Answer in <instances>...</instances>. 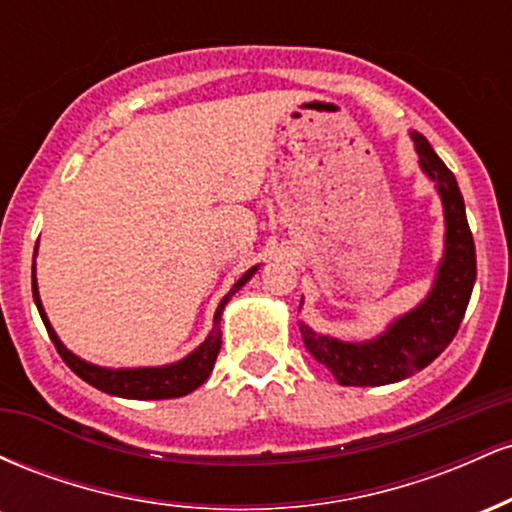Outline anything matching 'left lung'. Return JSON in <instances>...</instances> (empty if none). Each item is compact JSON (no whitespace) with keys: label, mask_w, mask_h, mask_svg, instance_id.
<instances>
[{"label":"left lung","mask_w":512,"mask_h":512,"mask_svg":"<svg viewBox=\"0 0 512 512\" xmlns=\"http://www.w3.org/2000/svg\"><path fill=\"white\" fill-rule=\"evenodd\" d=\"M419 166L436 182L445 214V250L428 296L414 310L397 317L383 334L368 342H342L310 330L301 322L305 349L339 385H390L419 373L452 342L477 281V252L469 231L464 199L455 175L440 161L424 134L411 132Z\"/></svg>","instance_id":"left-lung-1"}]
</instances>
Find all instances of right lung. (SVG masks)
<instances>
[{
  "mask_svg": "<svg viewBox=\"0 0 512 512\" xmlns=\"http://www.w3.org/2000/svg\"><path fill=\"white\" fill-rule=\"evenodd\" d=\"M257 272V267H252L245 272L240 279L233 284V289L223 296L214 313V327H211L209 337L204 339L202 344L197 346L192 354H187L182 361L170 363V366H156V368H103L93 366V363L84 361V358L74 356L72 351L67 349L60 342L55 330H52L48 315H45L43 303H40L38 293V281H35V264H33V301L38 305V313L43 317L45 327H48V334L55 344L57 354L62 356V361L67 363L69 368L79 375L81 380H86L88 385H93L96 390L108 392V395L125 397V399H173L190 395L192 390H197L204 380L209 378L211 368H214L216 356L221 351V313L226 308V303L231 301V296L236 291L243 289L250 281V276Z\"/></svg>",
  "mask_w": 512,
  "mask_h": 512,
  "instance_id": "right-lung-1",
  "label": "right lung"
}]
</instances>
